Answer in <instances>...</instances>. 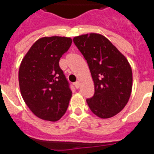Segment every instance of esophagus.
<instances>
[{"instance_id":"esophagus-1","label":"esophagus","mask_w":154,"mask_h":154,"mask_svg":"<svg viewBox=\"0 0 154 154\" xmlns=\"http://www.w3.org/2000/svg\"><path fill=\"white\" fill-rule=\"evenodd\" d=\"M74 86H75V87H76L77 89H78V88H79V87H80V84H79V82H76L74 83Z\"/></svg>"}]
</instances>
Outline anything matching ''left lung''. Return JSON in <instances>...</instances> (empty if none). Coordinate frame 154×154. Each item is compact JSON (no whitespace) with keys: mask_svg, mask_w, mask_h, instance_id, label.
I'll use <instances>...</instances> for the list:
<instances>
[{"mask_svg":"<svg viewBox=\"0 0 154 154\" xmlns=\"http://www.w3.org/2000/svg\"><path fill=\"white\" fill-rule=\"evenodd\" d=\"M73 42L87 60L95 93L87 102L102 119L113 117L125 108L132 91V69L129 62L108 38L100 34L74 37Z\"/></svg>","mask_w":154,"mask_h":154,"instance_id":"8db88e82","label":"left lung"}]
</instances>
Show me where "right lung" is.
<instances>
[{
  "instance_id": "obj_1",
  "label": "right lung",
  "mask_w": 154,
  "mask_h": 154,
  "mask_svg": "<svg viewBox=\"0 0 154 154\" xmlns=\"http://www.w3.org/2000/svg\"><path fill=\"white\" fill-rule=\"evenodd\" d=\"M72 38L44 37L35 42L23 58L19 69V84L25 104L35 116L57 121L67 111L72 91L59 67L61 57L72 44Z\"/></svg>"
}]
</instances>
